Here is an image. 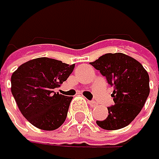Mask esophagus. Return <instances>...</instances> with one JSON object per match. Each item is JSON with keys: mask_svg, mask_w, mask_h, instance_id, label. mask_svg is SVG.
I'll return each instance as SVG.
<instances>
[{"mask_svg": "<svg viewBox=\"0 0 159 159\" xmlns=\"http://www.w3.org/2000/svg\"><path fill=\"white\" fill-rule=\"evenodd\" d=\"M88 104L91 106V107H95L97 104H96V102H94V101H88Z\"/></svg>", "mask_w": 159, "mask_h": 159, "instance_id": "esophagus-1", "label": "esophagus"}]
</instances>
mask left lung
Segmentation results:
<instances>
[{
    "mask_svg": "<svg viewBox=\"0 0 159 159\" xmlns=\"http://www.w3.org/2000/svg\"><path fill=\"white\" fill-rule=\"evenodd\" d=\"M90 64L113 87L114 105L108 107V117L96 124L107 130L128 125L140 113L149 95L147 71L134 58L120 52L107 53Z\"/></svg>",
    "mask_w": 159,
    "mask_h": 159,
    "instance_id": "obj_1",
    "label": "left lung"
}]
</instances>
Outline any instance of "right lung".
<instances>
[{
  "label": "right lung",
  "mask_w": 159,
  "mask_h": 159,
  "mask_svg": "<svg viewBox=\"0 0 159 159\" xmlns=\"http://www.w3.org/2000/svg\"><path fill=\"white\" fill-rule=\"evenodd\" d=\"M75 65L47 57L19 66L11 77V92L22 115L35 127L54 130L66 119L72 96L55 93L72 73Z\"/></svg>",
  "instance_id": "right-lung-1"
}]
</instances>
